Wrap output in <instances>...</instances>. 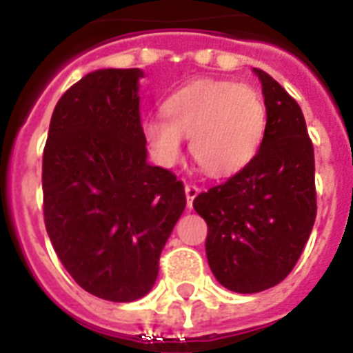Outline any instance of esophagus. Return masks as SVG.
Returning <instances> with one entry per match:
<instances>
[{"instance_id": "obj_1", "label": "esophagus", "mask_w": 353, "mask_h": 353, "mask_svg": "<svg viewBox=\"0 0 353 353\" xmlns=\"http://www.w3.org/2000/svg\"><path fill=\"white\" fill-rule=\"evenodd\" d=\"M184 192H186L188 207H192V203H194V199H195V197H197V194H199V188L195 186V184H186V188H184Z\"/></svg>"}]
</instances>
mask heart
I'll list each match as a JSON object with an SVG mask.
<instances>
[{
  "instance_id": "obj_1",
  "label": "heart",
  "mask_w": 353,
  "mask_h": 353,
  "mask_svg": "<svg viewBox=\"0 0 353 353\" xmlns=\"http://www.w3.org/2000/svg\"><path fill=\"white\" fill-rule=\"evenodd\" d=\"M165 118L146 120V143L161 165L182 156V137H192V156L210 176H230L256 158L267 130V107L258 90L231 81L184 84L163 103Z\"/></svg>"
}]
</instances>
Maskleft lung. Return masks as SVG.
I'll list each match as a JSON object with an SVG mask.
<instances>
[{
    "label": "left lung",
    "instance_id": "obj_1",
    "mask_svg": "<svg viewBox=\"0 0 353 353\" xmlns=\"http://www.w3.org/2000/svg\"><path fill=\"white\" fill-rule=\"evenodd\" d=\"M263 88L267 130L243 171L194 199L207 222V259L236 293L280 284L303 254L316 220L314 146L303 110L279 82L254 69Z\"/></svg>",
    "mask_w": 353,
    "mask_h": 353
}]
</instances>
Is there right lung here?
Wrapping results in <instances>:
<instances>
[{
	"mask_svg": "<svg viewBox=\"0 0 353 353\" xmlns=\"http://www.w3.org/2000/svg\"><path fill=\"white\" fill-rule=\"evenodd\" d=\"M141 69H97L61 95L43 152L46 233L77 284L114 303L145 297L186 207L184 184L146 161Z\"/></svg>",
	"mask_w": 353,
	"mask_h": 353,
	"instance_id": "1",
	"label": "right lung"
}]
</instances>
